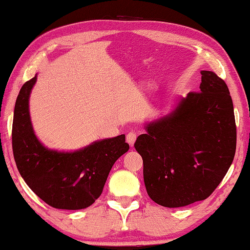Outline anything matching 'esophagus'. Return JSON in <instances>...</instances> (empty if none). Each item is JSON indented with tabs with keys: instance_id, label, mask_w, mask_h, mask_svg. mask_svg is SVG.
<instances>
[{
	"instance_id": "1",
	"label": "esophagus",
	"mask_w": 250,
	"mask_h": 250,
	"mask_svg": "<svg viewBox=\"0 0 250 250\" xmlns=\"http://www.w3.org/2000/svg\"><path fill=\"white\" fill-rule=\"evenodd\" d=\"M135 140H136V133L134 131H131L128 134H126V142H128L130 146L134 145Z\"/></svg>"
}]
</instances>
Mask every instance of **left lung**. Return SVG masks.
Listing matches in <instances>:
<instances>
[{
    "label": "left lung",
    "instance_id": "left-lung-1",
    "mask_svg": "<svg viewBox=\"0 0 250 250\" xmlns=\"http://www.w3.org/2000/svg\"><path fill=\"white\" fill-rule=\"evenodd\" d=\"M134 147L143 158L148 196L178 208L213 193L232 165L236 125L227 83L202 71L199 92H189L170 115L146 126Z\"/></svg>",
    "mask_w": 250,
    "mask_h": 250
}]
</instances>
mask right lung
<instances>
[{
	"label": "right lung",
	"mask_w": 250,
	"mask_h": 250,
	"mask_svg": "<svg viewBox=\"0 0 250 250\" xmlns=\"http://www.w3.org/2000/svg\"><path fill=\"white\" fill-rule=\"evenodd\" d=\"M37 77L21 86L14 109L12 145L19 173L51 207L84 209L101 196L112 166L129 150L125 135L93 143L73 153L50 150L34 135L29 95Z\"/></svg>",
	"instance_id": "obj_1"
}]
</instances>
